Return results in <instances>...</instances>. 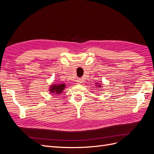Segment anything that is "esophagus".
<instances>
[{
  "mask_svg": "<svg viewBox=\"0 0 154 154\" xmlns=\"http://www.w3.org/2000/svg\"><path fill=\"white\" fill-rule=\"evenodd\" d=\"M76 82H77L78 85H80L82 83V80H81V79H78V80H76Z\"/></svg>",
  "mask_w": 154,
  "mask_h": 154,
  "instance_id": "34e87169",
  "label": "esophagus"
}]
</instances>
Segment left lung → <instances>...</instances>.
I'll use <instances>...</instances> for the list:
<instances>
[{"instance_id": "left-lung-1", "label": "left lung", "mask_w": 154, "mask_h": 154, "mask_svg": "<svg viewBox=\"0 0 154 154\" xmlns=\"http://www.w3.org/2000/svg\"><path fill=\"white\" fill-rule=\"evenodd\" d=\"M96 85L97 87H101V85H100V84H97V83H96Z\"/></svg>"}]
</instances>
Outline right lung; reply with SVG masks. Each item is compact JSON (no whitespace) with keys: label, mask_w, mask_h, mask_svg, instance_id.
Segmentation results:
<instances>
[{"label":"right lung","mask_w":154,"mask_h":154,"mask_svg":"<svg viewBox=\"0 0 154 154\" xmlns=\"http://www.w3.org/2000/svg\"><path fill=\"white\" fill-rule=\"evenodd\" d=\"M65 88H66V84L62 83H55L54 84L50 85L49 92L51 94H60L63 92Z\"/></svg>","instance_id":"1"}]
</instances>
